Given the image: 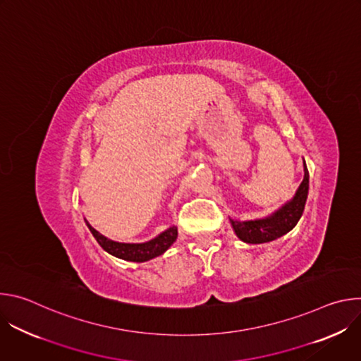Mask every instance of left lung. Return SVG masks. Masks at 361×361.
Wrapping results in <instances>:
<instances>
[{
  "label": "left lung",
  "instance_id": "left-lung-1",
  "mask_svg": "<svg viewBox=\"0 0 361 361\" xmlns=\"http://www.w3.org/2000/svg\"><path fill=\"white\" fill-rule=\"evenodd\" d=\"M308 194V170L304 163V178L295 191V195L286 202L281 209L274 212L271 216L260 220L237 221L230 219L234 233L237 237L248 244L269 243L291 231L302 216L304 205Z\"/></svg>",
  "mask_w": 361,
  "mask_h": 361
}]
</instances>
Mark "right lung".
Masks as SVG:
<instances>
[{
    "label": "right lung",
    "mask_w": 361,
    "mask_h": 361,
    "mask_svg": "<svg viewBox=\"0 0 361 361\" xmlns=\"http://www.w3.org/2000/svg\"><path fill=\"white\" fill-rule=\"evenodd\" d=\"M85 223H87L91 234L94 235V238L107 252H110L114 257H118V259H121V260L135 262V263L148 262V260L154 259V257L161 255L177 240V234H178L177 227L173 226L169 230L163 231L156 238H152L147 243H140V244L117 243V241H113L102 234H99L95 228H92L90 226L88 221H85Z\"/></svg>",
    "instance_id": "obj_1"
}]
</instances>
